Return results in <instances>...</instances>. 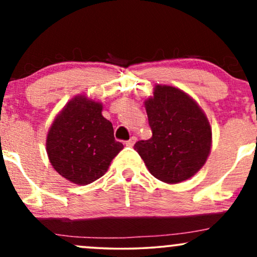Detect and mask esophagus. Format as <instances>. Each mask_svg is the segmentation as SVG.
<instances>
[{"label": "esophagus", "mask_w": 257, "mask_h": 257, "mask_svg": "<svg viewBox=\"0 0 257 257\" xmlns=\"http://www.w3.org/2000/svg\"><path fill=\"white\" fill-rule=\"evenodd\" d=\"M135 143H137V138L132 137L131 139H129L128 141H125V145H126V146H134Z\"/></svg>", "instance_id": "1"}]
</instances>
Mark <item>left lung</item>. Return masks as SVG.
Returning a JSON list of instances; mask_svg holds the SVG:
<instances>
[{"label": "left lung", "mask_w": 257, "mask_h": 257, "mask_svg": "<svg viewBox=\"0 0 257 257\" xmlns=\"http://www.w3.org/2000/svg\"><path fill=\"white\" fill-rule=\"evenodd\" d=\"M152 138L138 141L134 150L149 172L167 184L192 178L211 150V126L200 106L187 93L157 84L145 100Z\"/></svg>", "instance_id": "1"}]
</instances>
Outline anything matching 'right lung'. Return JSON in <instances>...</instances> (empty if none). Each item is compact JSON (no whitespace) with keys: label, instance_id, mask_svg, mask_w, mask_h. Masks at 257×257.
Instances as JSON below:
<instances>
[{"label":"right lung","instance_id":"1","mask_svg":"<svg viewBox=\"0 0 257 257\" xmlns=\"http://www.w3.org/2000/svg\"><path fill=\"white\" fill-rule=\"evenodd\" d=\"M101 111V102L76 95L57 114L47 134L49 162L63 178L76 185L101 178L123 150V144L114 140L112 123Z\"/></svg>","mask_w":257,"mask_h":257}]
</instances>
